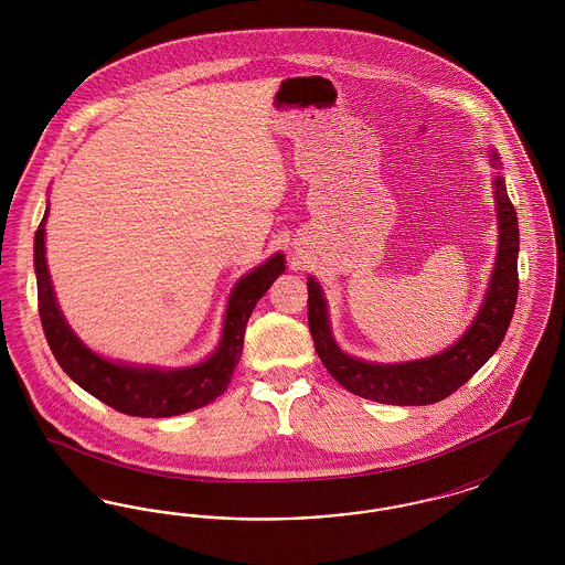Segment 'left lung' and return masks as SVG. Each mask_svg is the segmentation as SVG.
Listing matches in <instances>:
<instances>
[{"instance_id":"8db88e82","label":"left lung","mask_w":565,"mask_h":565,"mask_svg":"<svg viewBox=\"0 0 565 565\" xmlns=\"http://www.w3.org/2000/svg\"><path fill=\"white\" fill-rule=\"evenodd\" d=\"M493 164H498V154H493ZM493 189L498 207L495 214L500 224V247L495 269L491 273V284L472 326L454 343V348L438 355L406 364H371L345 355L332 339L322 288L313 277L307 281V316L313 345L328 373L345 390H350L351 394L366 401L398 406L438 403L461 387L500 348L511 326L519 295V224L502 175H495Z\"/></svg>"}]
</instances>
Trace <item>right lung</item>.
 Returning a JSON list of instances; mask_svg holds the SVG:
<instances>
[{
  "instance_id": "add662e5",
  "label": "right lung",
  "mask_w": 565,
  "mask_h": 565,
  "mask_svg": "<svg viewBox=\"0 0 565 565\" xmlns=\"http://www.w3.org/2000/svg\"><path fill=\"white\" fill-rule=\"evenodd\" d=\"M42 217L35 242L33 263L38 277V311L46 341L53 350L61 369L72 376L82 390L99 398L111 408L134 417H171L194 411L199 406L214 403L226 392L233 371L239 364L243 351L245 323L249 320L256 302L270 288V284L284 273V256L275 254L265 265L247 273L235 286L226 318L222 341L212 358L199 366L180 371H159L143 366H127L108 362L102 355L84 348L81 339L70 330L54 300L51 275L44 256V224Z\"/></svg>"
}]
</instances>
